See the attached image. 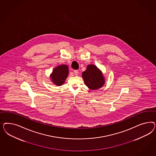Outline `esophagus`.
Masks as SVG:
<instances>
[{
    "instance_id": "esophagus-1",
    "label": "esophagus",
    "mask_w": 156,
    "mask_h": 156,
    "mask_svg": "<svg viewBox=\"0 0 156 156\" xmlns=\"http://www.w3.org/2000/svg\"><path fill=\"white\" fill-rule=\"evenodd\" d=\"M74 74H75L76 76H77L78 74V70H74Z\"/></svg>"
}]
</instances>
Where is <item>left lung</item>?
<instances>
[{
	"mask_svg": "<svg viewBox=\"0 0 156 156\" xmlns=\"http://www.w3.org/2000/svg\"><path fill=\"white\" fill-rule=\"evenodd\" d=\"M85 85L90 90H97L102 87L105 82V79L102 71L94 65H89L82 74Z\"/></svg>",
	"mask_w": 156,
	"mask_h": 156,
	"instance_id": "1",
	"label": "left lung"
}]
</instances>
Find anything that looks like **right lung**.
Masks as SVG:
<instances>
[{"instance_id":"1","label":"right lung","mask_w":156,"mask_h":156,"mask_svg":"<svg viewBox=\"0 0 156 156\" xmlns=\"http://www.w3.org/2000/svg\"><path fill=\"white\" fill-rule=\"evenodd\" d=\"M68 75V66L66 65H61L53 69L50 76L53 84L60 86L65 83Z\"/></svg>"}]
</instances>
